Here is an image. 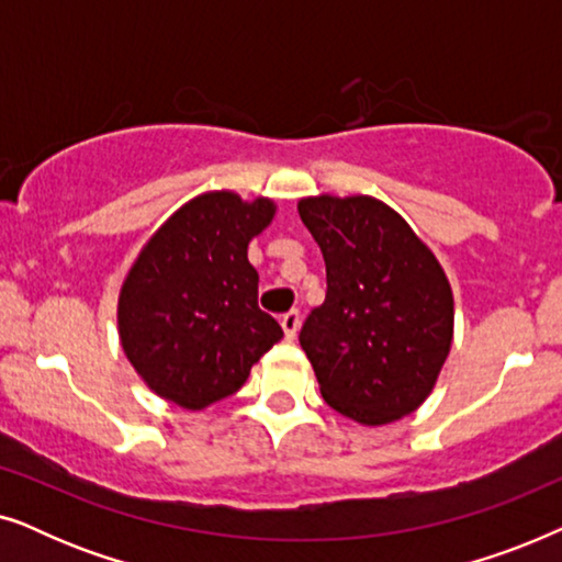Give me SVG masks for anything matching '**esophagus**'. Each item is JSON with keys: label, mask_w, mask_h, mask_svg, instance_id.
<instances>
[{"label": "esophagus", "mask_w": 562, "mask_h": 562, "mask_svg": "<svg viewBox=\"0 0 562 562\" xmlns=\"http://www.w3.org/2000/svg\"><path fill=\"white\" fill-rule=\"evenodd\" d=\"M299 322H302V317H299L296 310H291L281 317V327H283V335H286V340H294V337H296Z\"/></svg>", "instance_id": "1"}]
</instances>
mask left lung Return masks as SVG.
<instances>
[{
  "label": "left lung",
  "instance_id": "left-lung-1",
  "mask_svg": "<svg viewBox=\"0 0 562 562\" xmlns=\"http://www.w3.org/2000/svg\"><path fill=\"white\" fill-rule=\"evenodd\" d=\"M299 214L322 248L325 304L299 342L322 398L360 425L425 402L452 342V291L432 250L379 199L310 196Z\"/></svg>",
  "mask_w": 562,
  "mask_h": 562
}]
</instances>
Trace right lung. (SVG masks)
Returning a JSON list of instances; mask_svg holds the SVG:
<instances>
[{"mask_svg":"<svg viewBox=\"0 0 562 562\" xmlns=\"http://www.w3.org/2000/svg\"><path fill=\"white\" fill-rule=\"evenodd\" d=\"M271 199L212 191L150 237L120 294L122 350L158 396L204 409L235 394L283 329L258 306L248 243L273 220Z\"/></svg>","mask_w":562,"mask_h":562,"instance_id":"obj_1","label":"right lung"}]
</instances>
